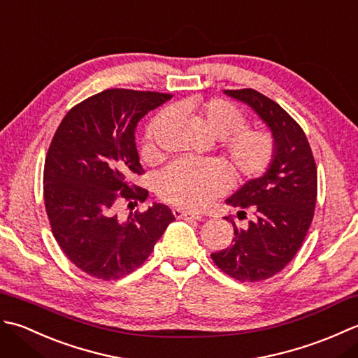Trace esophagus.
Masks as SVG:
<instances>
[{
	"label": "esophagus",
	"mask_w": 358,
	"mask_h": 358,
	"mask_svg": "<svg viewBox=\"0 0 358 358\" xmlns=\"http://www.w3.org/2000/svg\"><path fill=\"white\" fill-rule=\"evenodd\" d=\"M173 215L176 220H196V221L201 220V215L192 213V211H187L182 208H173Z\"/></svg>",
	"instance_id": "esophagus-1"
}]
</instances>
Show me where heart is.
<instances>
[{
  "mask_svg": "<svg viewBox=\"0 0 358 358\" xmlns=\"http://www.w3.org/2000/svg\"><path fill=\"white\" fill-rule=\"evenodd\" d=\"M174 113L192 115L206 133L222 138L221 150L238 176L252 179L264 173L275 155L273 136L267 129L243 128L245 119L239 109L221 99H188L174 106ZM169 120V114L156 115L147 128L143 156H157L156 136ZM231 176L220 160L174 162L159 174L157 193L173 206L198 210L229 188Z\"/></svg>",
  "mask_w": 358,
  "mask_h": 358,
  "instance_id": "obj_1",
  "label": "heart"
}]
</instances>
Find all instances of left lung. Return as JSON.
Returning a JSON list of instances; mask_svg holds the SVG:
<instances>
[{"instance_id":"1","label":"left lung","mask_w":358,"mask_h":358,"mask_svg":"<svg viewBox=\"0 0 358 358\" xmlns=\"http://www.w3.org/2000/svg\"><path fill=\"white\" fill-rule=\"evenodd\" d=\"M224 94L249 106L275 141V155L266 173L227 199L239 220L247 215L250 220L241 227L230 220L233 244L211 253L224 273L253 282L282 271L300 250L315 210L317 166L303 129L276 101L255 90Z\"/></svg>"}]
</instances>
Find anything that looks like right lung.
Masks as SVG:
<instances>
[{
	"instance_id": "add662e5",
	"label": "right lung",
	"mask_w": 358,
	"mask_h": 358,
	"mask_svg": "<svg viewBox=\"0 0 358 358\" xmlns=\"http://www.w3.org/2000/svg\"><path fill=\"white\" fill-rule=\"evenodd\" d=\"M170 94L106 90L64 115L50 142L43 173L46 213L52 235L80 271L119 280L137 267L174 221L165 203L120 221L117 199L145 201L148 192L129 184L142 174L136 128ZM137 203V202H136Z\"/></svg>"
}]
</instances>
